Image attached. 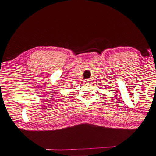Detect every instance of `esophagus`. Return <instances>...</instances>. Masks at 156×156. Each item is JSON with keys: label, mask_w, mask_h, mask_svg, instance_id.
<instances>
[{"label": "esophagus", "mask_w": 156, "mask_h": 156, "mask_svg": "<svg viewBox=\"0 0 156 156\" xmlns=\"http://www.w3.org/2000/svg\"><path fill=\"white\" fill-rule=\"evenodd\" d=\"M90 81H90V79H86V80H85V82H86V83H90Z\"/></svg>", "instance_id": "34e87169"}]
</instances>
